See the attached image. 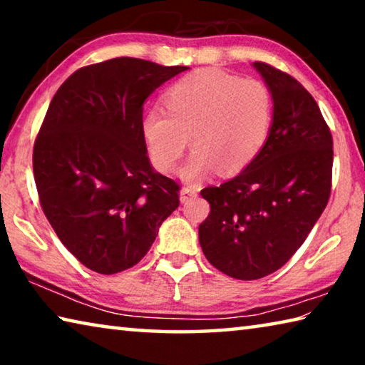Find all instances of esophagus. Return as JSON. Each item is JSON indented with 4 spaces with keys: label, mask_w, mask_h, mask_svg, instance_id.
<instances>
[{
    "label": "esophagus",
    "mask_w": 365,
    "mask_h": 365,
    "mask_svg": "<svg viewBox=\"0 0 365 365\" xmlns=\"http://www.w3.org/2000/svg\"><path fill=\"white\" fill-rule=\"evenodd\" d=\"M197 195V188L196 187H183L180 190V201L187 202L188 200H193Z\"/></svg>",
    "instance_id": "1"
}]
</instances>
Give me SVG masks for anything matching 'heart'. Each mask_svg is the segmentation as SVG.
Returning <instances> with one entry per match:
<instances>
[{"label":"heart","mask_w":365,"mask_h":365,"mask_svg":"<svg viewBox=\"0 0 365 365\" xmlns=\"http://www.w3.org/2000/svg\"><path fill=\"white\" fill-rule=\"evenodd\" d=\"M164 106L146 110L141 135L160 172L175 168L190 135L195 150L178 175L191 183L219 169L228 175L250 165L274 123V98L267 85L211 69L191 72L170 85Z\"/></svg>","instance_id":"b5f03b06"}]
</instances>
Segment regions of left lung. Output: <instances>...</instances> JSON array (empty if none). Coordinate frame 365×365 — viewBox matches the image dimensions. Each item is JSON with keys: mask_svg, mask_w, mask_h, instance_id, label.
Returning a JSON list of instances; mask_svg holds the SVG:
<instances>
[{"mask_svg": "<svg viewBox=\"0 0 365 365\" xmlns=\"http://www.w3.org/2000/svg\"><path fill=\"white\" fill-rule=\"evenodd\" d=\"M274 98L269 140L250 165L220 187L201 190L211 212L200 225L209 262L256 280L288 262L329 202L333 141L322 113L298 80L252 63Z\"/></svg>", "mask_w": 365, "mask_h": 365, "instance_id": "1", "label": "left lung"}]
</instances>
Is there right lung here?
I'll return each instance as SVG.
<instances>
[{
    "label": "right lung",
    "instance_id": "add662e5",
    "mask_svg": "<svg viewBox=\"0 0 365 365\" xmlns=\"http://www.w3.org/2000/svg\"><path fill=\"white\" fill-rule=\"evenodd\" d=\"M187 66L115 58L82 67L59 86L34 146L46 219L85 267L113 275L150 251L178 207V185L153 169L143 104Z\"/></svg>",
    "mask_w": 365,
    "mask_h": 365
}]
</instances>
